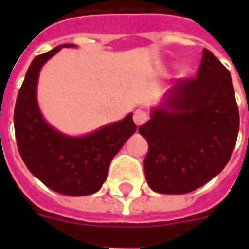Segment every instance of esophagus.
<instances>
[{
    "instance_id": "34e87169",
    "label": "esophagus",
    "mask_w": 249,
    "mask_h": 249,
    "mask_svg": "<svg viewBox=\"0 0 249 249\" xmlns=\"http://www.w3.org/2000/svg\"><path fill=\"white\" fill-rule=\"evenodd\" d=\"M148 119H149L148 112L144 110V109H137V110L135 112V114H133V120H135L136 125L144 124Z\"/></svg>"
}]
</instances>
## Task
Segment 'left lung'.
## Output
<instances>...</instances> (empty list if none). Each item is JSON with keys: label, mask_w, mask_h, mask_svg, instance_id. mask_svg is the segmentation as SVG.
<instances>
[{"label": "left lung", "mask_w": 249, "mask_h": 249, "mask_svg": "<svg viewBox=\"0 0 249 249\" xmlns=\"http://www.w3.org/2000/svg\"><path fill=\"white\" fill-rule=\"evenodd\" d=\"M148 141L144 171L155 192H192L230 161L239 109L230 71L208 49L193 78H178L139 128Z\"/></svg>", "instance_id": "8db88e82"}]
</instances>
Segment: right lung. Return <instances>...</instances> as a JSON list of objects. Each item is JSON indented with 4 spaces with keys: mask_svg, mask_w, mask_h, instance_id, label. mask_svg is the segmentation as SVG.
Wrapping results in <instances>:
<instances>
[{
    "mask_svg": "<svg viewBox=\"0 0 249 249\" xmlns=\"http://www.w3.org/2000/svg\"><path fill=\"white\" fill-rule=\"evenodd\" d=\"M64 44L37 56L19 89L14 108V132L19 155L36 178L54 192L85 196L97 192L108 176L112 159L136 132L129 113L124 120L105 125L90 135L71 137L60 133L41 116L37 81L42 65Z\"/></svg>",
    "mask_w": 249,
    "mask_h": 249,
    "instance_id": "right-lung-1",
    "label": "right lung"
}]
</instances>
